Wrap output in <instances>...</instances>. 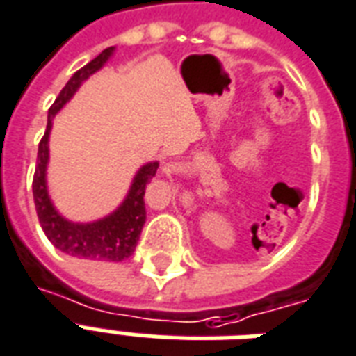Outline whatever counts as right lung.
I'll list each match as a JSON object with an SVG mask.
<instances>
[{
  "instance_id": "right-lung-1",
  "label": "right lung",
  "mask_w": 356,
  "mask_h": 356,
  "mask_svg": "<svg viewBox=\"0 0 356 356\" xmlns=\"http://www.w3.org/2000/svg\"><path fill=\"white\" fill-rule=\"evenodd\" d=\"M115 48H106L86 67L76 70L72 78L67 81V86L61 89V93L48 110V124L46 132L39 143V154H37V170L33 177V200L37 216H39L42 232L58 250L74 257H86V259H102V261H123L134 254L136 244L145 224V186L154 177L159 170V162H147L136 172L132 184H130L127 197L113 213L106 214L104 218L93 222H72L67 220L59 213L56 205L51 203L46 184V168L50 159V140L51 121L56 113L69 102L74 93L80 89L83 81L89 76L95 74L108 63Z\"/></svg>"
}]
</instances>
